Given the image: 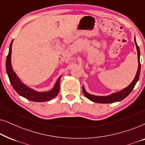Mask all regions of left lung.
<instances>
[{"instance_id":"8db88e82","label":"left lung","mask_w":145,"mask_h":145,"mask_svg":"<svg viewBox=\"0 0 145 145\" xmlns=\"http://www.w3.org/2000/svg\"><path fill=\"white\" fill-rule=\"evenodd\" d=\"M135 43L137 51V58H138V69L137 71L135 76L132 81V82L127 86L126 88L123 89V90L119 91L118 92L113 93V94L108 95V96H95L88 93L85 90L84 86H82V90L83 94L89 100L92 101L94 102L100 103V104H109V103H114L117 102H120L121 100H123V99L126 98L129 94L131 92V91L133 90L135 86L136 83L137 82L139 78L140 72V50L139 47L137 43L135 37Z\"/></svg>"}]
</instances>
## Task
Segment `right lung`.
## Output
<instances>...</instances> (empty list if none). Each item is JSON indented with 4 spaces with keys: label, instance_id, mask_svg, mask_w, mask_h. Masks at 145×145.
Here are the masks:
<instances>
[{
    "label": "right lung",
    "instance_id": "1",
    "mask_svg": "<svg viewBox=\"0 0 145 145\" xmlns=\"http://www.w3.org/2000/svg\"><path fill=\"white\" fill-rule=\"evenodd\" d=\"M14 39L11 41L9 47L8 54L7 55L6 61V70L10 82L16 92L20 96L27 99L30 101L36 102H44L49 101L55 98L59 92L60 89V80L61 75L57 79L56 83L51 90L47 92H37L33 89L29 88L22 82L20 79L17 76L16 73L14 71L12 66L11 64V54H12V45Z\"/></svg>",
    "mask_w": 145,
    "mask_h": 145
}]
</instances>
